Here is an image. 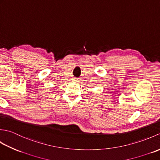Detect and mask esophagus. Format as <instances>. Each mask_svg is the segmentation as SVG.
I'll return each mask as SVG.
<instances>
[{"label":"esophagus","mask_w":160,"mask_h":160,"mask_svg":"<svg viewBox=\"0 0 160 160\" xmlns=\"http://www.w3.org/2000/svg\"><path fill=\"white\" fill-rule=\"evenodd\" d=\"M73 81H75V82H78V79H76V78H75V79H73Z\"/></svg>","instance_id":"esophagus-1"}]
</instances>
